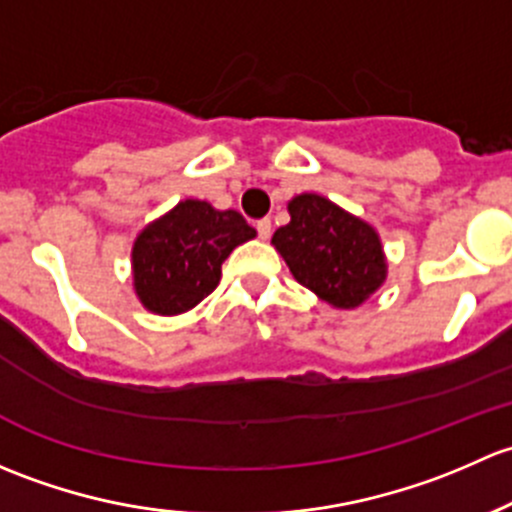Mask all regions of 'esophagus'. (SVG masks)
Instances as JSON below:
<instances>
[{
  "instance_id": "1",
  "label": "esophagus",
  "mask_w": 512,
  "mask_h": 512,
  "mask_svg": "<svg viewBox=\"0 0 512 512\" xmlns=\"http://www.w3.org/2000/svg\"><path fill=\"white\" fill-rule=\"evenodd\" d=\"M256 231H258V239L266 241L271 236V219H258L256 221Z\"/></svg>"
}]
</instances>
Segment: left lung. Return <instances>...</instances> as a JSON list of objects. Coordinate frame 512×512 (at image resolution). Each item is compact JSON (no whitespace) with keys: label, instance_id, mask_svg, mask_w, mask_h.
Listing matches in <instances>:
<instances>
[{"label":"left lung","instance_id":"obj_1","mask_svg":"<svg viewBox=\"0 0 512 512\" xmlns=\"http://www.w3.org/2000/svg\"><path fill=\"white\" fill-rule=\"evenodd\" d=\"M291 221L271 244L300 286L335 308H357L387 278L382 241L367 221L352 217L320 194L288 202Z\"/></svg>","mask_w":512,"mask_h":512}]
</instances>
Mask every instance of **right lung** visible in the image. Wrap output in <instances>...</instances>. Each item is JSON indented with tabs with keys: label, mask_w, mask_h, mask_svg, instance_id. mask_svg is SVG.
I'll list each match as a JSON object with an SVG mask.
<instances>
[{
	"label": "right lung",
	"mask_w": 512,
	"mask_h": 512,
	"mask_svg": "<svg viewBox=\"0 0 512 512\" xmlns=\"http://www.w3.org/2000/svg\"><path fill=\"white\" fill-rule=\"evenodd\" d=\"M256 229L234 209L184 199L140 231L133 244V286L150 313L179 315L219 286L221 263Z\"/></svg>",
	"instance_id": "right-lung-1"
}]
</instances>
